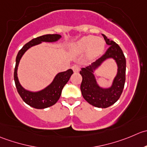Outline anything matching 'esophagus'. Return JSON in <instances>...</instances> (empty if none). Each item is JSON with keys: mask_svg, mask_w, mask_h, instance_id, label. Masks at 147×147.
<instances>
[{"mask_svg": "<svg viewBox=\"0 0 147 147\" xmlns=\"http://www.w3.org/2000/svg\"><path fill=\"white\" fill-rule=\"evenodd\" d=\"M72 69H73L74 72H75V73H77V72L79 71L80 66H78V65H74V66H72Z\"/></svg>", "mask_w": 147, "mask_h": 147, "instance_id": "34e87169", "label": "esophagus"}]
</instances>
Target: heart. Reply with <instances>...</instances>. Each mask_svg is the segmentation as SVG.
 I'll list each match as a JSON object with an SVG mask.
<instances>
[{"mask_svg":"<svg viewBox=\"0 0 147 147\" xmlns=\"http://www.w3.org/2000/svg\"><path fill=\"white\" fill-rule=\"evenodd\" d=\"M105 46L104 40L100 38L88 36L83 37L72 46V50L77 53H84L88 51V56L96 58L103 52Z\"/></svg>","mask_w":147,"mask_h":147,"instance_id":"1","label":"heart"}]
</instances>
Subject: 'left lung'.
<instances>
[{
    "label": "left lung",
    "mask_w": 147,
    "mask_h": 147,
    "mask_svg": "<svg viewBox=\"0 0 147 147\" xmlns=\"http://www.w3.org/2000/svg\"><path fill=\"white\" fill-rule=\"evenodd\" d=\"M107 45L109 46L101 58L86 68H82L80 74L82 76L81 91L84 99L94 107L107 108L118 101L121 96L126 80V59L121 48L113 40L102 34ZM109 58H114L117 62V74L109 88H102L97 84L94 71Z\"/></svg>",
    "instance_id": "8db88e82"
}]
</instances>
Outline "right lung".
I'll return each instance as SVG.
<instances>
[{
	"label": "right lung",
	"mask_w": 147,
	"mask_h": 147,
	"mask_svg": "<svg viewBox=\"0 0 147 147\" xmlns=\"http://www.w3.org/2000/svg\"><path fill=\"white\" fill-rule=\"evenodd\" d=\"M61 38V36L59 34H47L32 39L30 41L23 46L16 56V66L14 69V81L17 91L24 102L35 109H41L54 105L60 98L62 89L69 81V78L74 74V71L71 69H69L66 71L59 73L55 76L54 79L50 85L41 91L33 92L25 89L18 81L17 70L20 60L25 52L32 46L40 44L42 42H56Z\"/></svg>",
	"instance_id": "add662e5"
}]
</instances>
